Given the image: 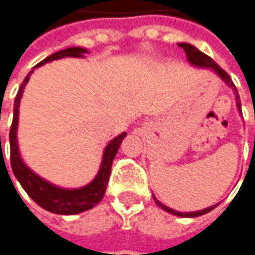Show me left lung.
Instances as JSON below:
<instances>
[{
  "instance_id": "1",
  "label": "left lung",
  "mask_w": 255,
  "mask_h": 255,
  "mask_svg": "<svg viewBox=\"0 0 255 255\" xmlns=\"http://www.w3.org/2000/svg\"><path fill=\"white\" fill-rule=\"evenodd\" d=\"M178 46H181L183 49H184V52H186V56H187V60L192 63V65H195V66H199V68H207V69H213L233 90L236 92V86H234V83L231 81V78H230V75L222 69V68H219V65H216L215 63V60L213 59H210L209 56H206L204 52H201L198 48H195L193 45H190V43H178ZM236 101H238V109H239V112L242 113V110H241V101H239V95H238V92H236ZM155 199V198H154ZM155 204L158 206V207H161L163 210H166L168 213H172V215H177V216H183V218H196V216H201V215H206V213H209L210 210H213L216 206H212V207H209V209H204V210H199V212H190V213H180V212H175V210H172V209H169L168 206H165V204H161L160 201H157L155 199Z\"/></svg>"
}]
</instances>
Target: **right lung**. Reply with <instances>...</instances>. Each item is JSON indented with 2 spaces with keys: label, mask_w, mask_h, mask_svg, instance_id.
<instances>
[{
  "label": "right lung",
  "mask_w": 255,
  "mask_h": 255,
  "mask_svg": "<svg viewBox=\"0 0 255 255\" xmlns=\"http://www.w3.org/2000/svg\"><path fill=\"white\" fill-rule=\"evenodd\" d=\"M87 52V49L84 48H66L62 51H57L51 54L49 57H46L45 60H42L39 65H36L33 68V71L39 66H42L43 63L57 60V59H63V57H83V54ZM33 71L24 78L19 90H17L16 98H14V107H13V122L10 127V165H11V171L14 174V177L17 178V181L21 183V186L24 187V190L28 193V196L33 199L36 204H39L42 209L51 212V213H57V215H77L81 212H86L89 209L95 207L106 193V187L109 183V177H110V171H112V163L113 158L119 149V145L122 142V139L127 136V133L119 134L118 137H115L104 149V155H103V161H101V168L97 174V177L94 178L92 183H89L84 187L80 189H62L54 186L48 181H45L43 178H40L39 175H36L31 169H28L25 166V163L22 161L21 155H19V148H17V139H16V131H17V115H19V101L24 92V87L30 80V75L33 74Z\"/></svg>",
  "instance_id": "add662e5"
}]
</instances>
